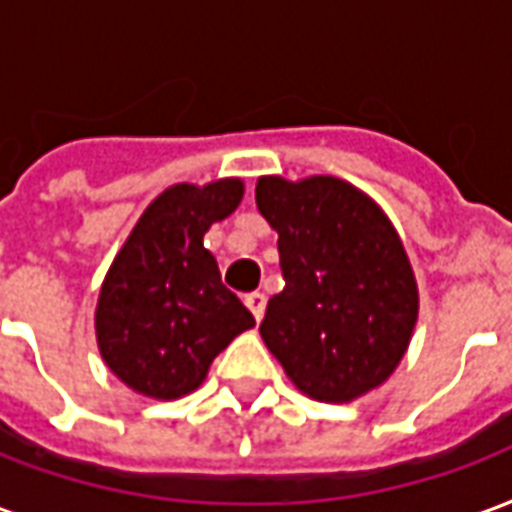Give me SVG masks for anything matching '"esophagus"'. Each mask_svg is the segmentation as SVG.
<instances>
[{
    "instance_id": "34e87169",
    "label": "esophagus",
    "mask_w": 512,
    "mask_h": 512,
    "mask_svg": "<svg viewBox=\"0 0 512 512\" xmlns=\"http://www.w3.org/2000/svg\"><path fill=\"white\" fill-rule=\"evenodd\" d=\"M245 305H248V311L253 313V319L261 322V316H264V308H267V300H264V294L261 292H251L245 297Z\"/></svg>"
}]
</instances>
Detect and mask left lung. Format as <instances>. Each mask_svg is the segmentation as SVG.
<instances>
[{
    "label": "left lung",
    "mask_w": 512,
    "mask_h": 512,
    "mask_svg": "<svg viewBox=\"0 0 512 512\" xmlns=\"http://www.w3.org/2000/svg\"><path fill=\"white\" fill-rule=\"evenodd\" d=\"M283 286L259 333L297 390L346 404L393 374L417 324V281L390 218L338 177H259Z\"/></svg>",
    "instance_id": "obj_1"
}]
</instances>
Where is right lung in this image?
<instances>
[{
	"label": "right lung",
	"instance_id": "right-lung-1",
	"mask_svg": "<svg viewBox=\"0 0 512 512\" xmlns=\"http://www.w3.org/2000/svg\"><path fill=\"white\" fill-rule=\"evenodd\" d=\"M242 193L234 177L171 185L111 261L95 333L100 357L130 390L158 401L193 393L212 360L256 324L204 248L207 229L240 207Z\"/></svg>",
	"mask_w": 512,
	"mask_h": 512
}]
</instances>
